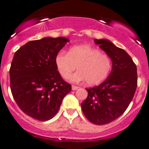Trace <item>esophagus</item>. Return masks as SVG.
I'll use <instances>...</instances> for the list:
<instances>
[{"instance_id": "esophagus-1", "label": "esophagus", "mask_w": 149, "mask_h": 149, "mask_svg": "<svg viewBox=\"0 0 149 149\" xmlns=\"http://www.w3.org/2000/svg\"><path fill=\"white\" fill-rule=\"evenodd\" d=\"M71 88H72L73 91H74V90H77V89L78 88V87L76 86V85H72V86H71Z\"/></svg>"}]
</instances>
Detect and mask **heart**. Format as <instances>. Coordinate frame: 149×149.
I'll use <instances>...</instances> for the list:
<instances>
[{
    "instance_id": "b5f03b06",
    "label": "heart",
    "mask_w": 149,
    "mask_h": 149,
    "mask_svg": "<svg viewBox=\"0 0 149 149\" xmlns=\"http://www.w3.org/2000/svg\"><path fill=\"white\" fill-rule=\"evenodd\" d=\"M55 65L63 78H70L76 67L78 71L71 78V81L85 80L89 85L100 84L106 79L111 69V59L107 54L89 45H78L69 49L68 54L58 52Z\"/></svg>"
}]
</instances>
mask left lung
Segmentation results:
<instances>
[{"label":"left lung","mask_w":149,"mask_h":149,"mask_svg":"<svg viewBox=\"0 0 149 149\" xmlns=\"http://www.w3.org/2000/svg\"><path fill=\"white\" fill-rule=\"evenodd\" d=\"M111 59V72L103 83L87 88L88 97L81 104L89 122L105 125L123 114L133 99L138 84L137 68L129 54L108 40L95 39Z\"/></svg>","instance_id":"left-lung-1"}]
</instances>
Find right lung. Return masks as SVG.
I'll list each match as a JSON object with an SVG mask.
<instances>
[{
	"mask_svg": "<svg viewBox=\"0 0 149 149\" xmlns=\"http://www.w3.org/2000/svg\"><path fill=\"white\" fill-rule=\"evenodd\" d=\"M68 41L63 37L45 38L27 42L14 54L9 71L11 93L22 111L34 119H52L71 91L54 61Z\"/></svg>",
	"mask_w": 149,
	"mask_h": 149,
	"instance_id": "obj_1",
	"label": "right lung"
}]
</instances>
